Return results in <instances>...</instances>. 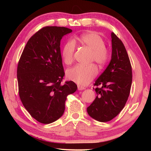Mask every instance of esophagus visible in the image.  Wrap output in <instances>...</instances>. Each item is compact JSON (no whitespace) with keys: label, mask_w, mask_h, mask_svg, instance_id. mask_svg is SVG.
Returning a JSON list of instances; mask_svg holds the SVG:
<instances>
[{"label":"esophagus","mask_w":151,"mask_h":151,"mask_svg":"<svg viewBox=\"0 0 151 151\" xmlns=\"http://www.w3.org/2000/svg\"><path fill=\"white\" fill-rule=\"evenodd\" d=\"M84 89H85V88L84 87V86H81V85H78V90L82 91V90H84Z\"/></svg>","instance_id":"obj_1"}]
</instances>
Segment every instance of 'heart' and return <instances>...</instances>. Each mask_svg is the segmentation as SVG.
Masks as SVG:
<instances>
[{"label": "heart", "instance_id": "b5f03b06", "mask_svg": "<svg viewBox=\"0 0 151 151\" xmlns=\"http://www.w3.org/2000/svg\"><path fill=\"white\" fill-rule=\"evenodd\" d=\"M79 41L82 45L91 50L89 63L94 62L99 67L106 65L109 60L110 52L100 35L94 32L85 33L81 36ZM75 48V43L73 40H68L64 45L61 55L66 65H70L73 62ZM96 75L97 68L94 65H76L67 71L68 78L81 86L88 85Z\"/></svg>", "mask_w": 151, "mask_h": 151}]
</instances>
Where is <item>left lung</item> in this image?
Instances as JSON below:
<instances>
[{
    "label": "left lung",
    "instance_id": "left-lung-1",
    "mask_svg": "<svg viewBox=\"0 0 151 151\" xmlns=\"http://www.w3.org/2000/svg\"><path fill=\"white\" fill-rule=\"evenodd\" d=\"M111 37V60L94 84L96 97L87 108L89 116L103 122L111 121L124 108L132 85V66L126 48L114 32Z\"/></svg>",
    "mask_w": 151,
    "mask_h": 151
}]
</instances>
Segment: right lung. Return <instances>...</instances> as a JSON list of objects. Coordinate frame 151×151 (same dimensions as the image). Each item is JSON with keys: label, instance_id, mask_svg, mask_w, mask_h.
Returning <instances> with one entry per match:
<instances>
[{"label": "right lung", "instance_id": "1", "mask_svg": "<svg viewBox=\"0 0 151 151\" xmlns=\"http://www.w3.org/2000/svg\"><path fill=\"white\" fill-rule=\"evenodd\" d=\"M71 32L63 27L42 28L28 40L18 63L20 101L40 123L49 124L59 119L65 111L66 97L77 89L73 81L62 83L65 74L60 40Z\"/></svg>", "mask_w": 151, "mask_h": 151}]
</instances>
